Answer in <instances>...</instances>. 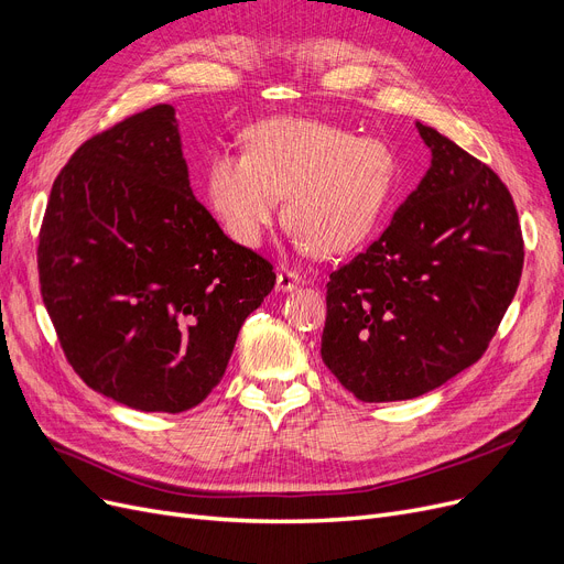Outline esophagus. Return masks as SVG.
<instances>
[{
	"mask_svg": "<svg viewBox=\"0 0 564 564\" xmlns=\"http://www.w3.org/2000/svg\"><path fill=\"white\" fill-rule=\"evenodd\" d=\"M301 284H305L303 275L289 271V268H280V273H278V289L280 291H291V289H296Z\"/></svg>",
	"mask_w": 564,
	"mask_h": 564,
	"instance_id": "1",
	"label": "esophagus"
}]
</instances>
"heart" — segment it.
I'll list each match as a JSON object with an SVG mask.
<instances>
[{
	"instance_id": "heart-1",
	"label": "heart",
	"mask_w": 564,
	"mask_h": 564,
	"mask_svg": "<svg viewBox=\"0 0 564 564\" xmlns=\"http://www.w3.org/2000/svg\"><path fill=\"white\" fill-rule=\"evenodd\" d=\"M397 187L392 149L314 119H265L246 130L243 153H216L204 193L225 231L257 248L278 218L301 252L324 257L358 248L373 231Z\"/></svg>"
}]
</instances>
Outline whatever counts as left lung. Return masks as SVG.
I'll list each match as a JSON object with an SVG mask.
<instances>
[{"label":"left lung","mask_w":564,"mask_h":564,"mask_svg":"<svg viewBox=\"0 0 564 564\" xmlns=\"http://www.w3.org/2000/svg\"><path fill=\"white\" fill-rule=\"evenodd\" d=\"M417 130L432 167L326 293L321 358L369 404L420 397L485 356L523 268L500 176L438 130Z\"/></svg>","instance_id":"1"}]
</instances>
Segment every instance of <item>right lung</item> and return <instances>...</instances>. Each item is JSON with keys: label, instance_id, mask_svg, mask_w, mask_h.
Returning a JSON list of instances; mask_svg holds the SVG:
<instances>
[{"label": "right lung", "instance_id": "right-lung-1", "mask_svg": "<svg viewBox=\"0 0 564 564\" xmlns=\"http://www.w3.org/2000/svg\"><path fill=\"white\" fill-rule=\"evenodd\" d=\"M45 310L75 373L147 413L195 409L225 377L273 263L234 243L195 199L172 105L79 147L39 234Z\"/></svg>", "mask_w": 564, "mask_h": 564}]
</instances>
